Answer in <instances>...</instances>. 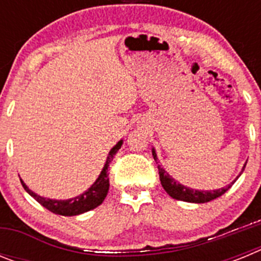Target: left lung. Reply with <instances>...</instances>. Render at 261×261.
I'll return each instance as SVG.
<instances>
[{
	"mask_svg": "<svg viewBox=\"0 0 261 261\" xmlns=\"http://www.w3.org/2000/svg\"><path fill=\"white\" fill-rule=\"evenodd\" d=\"M154 156V161L158 163V156H156L155 150H151ZM246 167V166H244ZM243 167V170H244ZM158 171H159V179H161V184L165 188L166 192L171 196L172 199L175 200H180V201L186 202H196V204H202V202H208L212 201V200L217 199L222 196L226 191L230 190V187L235 183V179L232 180L229 186L223 187V188H220V190H213V191H199V190H192V188H188V187L183 186L180 183H176L174 177L170 176L167 172L161 167V165H158Z\"/></svg>",
	"mask_w": 261,
	"mask_h": 261,
	"instance_id": "left-lung-1",
	"label": "left lung"
}]
</instances>
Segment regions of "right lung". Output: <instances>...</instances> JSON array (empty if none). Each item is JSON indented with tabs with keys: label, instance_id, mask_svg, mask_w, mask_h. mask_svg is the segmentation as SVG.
<instances>
[{
	"label": "right lung",
	"instance_id": "obj_1",
	"mask_svg": "<svg viewBox=\"0 0 261 261\" xmlns=\"http://www.w3.org/2000/svg\"><path fill=\"white\" fill-rule=\"evenodd\" d=\"M123 145V140H120L116 145H115L112 149L110 150L107 156V161L105 163V167H103L102 172L98 176L94 184L90 187L86 192H84L82 195L77 196V197H73V199L69 200H52L47 199V197H41V196L36 195L35 192H32L29 187L24 184V181L20 179V183H22L23 188L26 190V192L30 196H32L39 204H41L44 208H47L48 211H50L55 214H60V216H78V214H82L85 212H89L91 209L96 208L99 205L105 201L106 196H107L108 190H110V177H108V166H110L111 161L114 159L115 154L117 153L120 147Z\"/></svg>",
	"mask_w": 261,
	"mask_h": 261
}]
</instances>
